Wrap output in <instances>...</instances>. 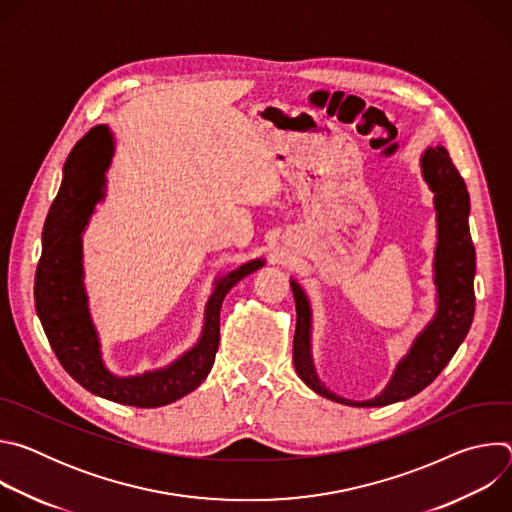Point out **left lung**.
Wrapping results in <instances>:
<instances>
[{"instance_id": "left-lung-1", "label": "left lung", "mask_w": 512, "mask_h": 512, "mask_svg": "<svg viewBox=\"0 0 512 512\" xmlns=\"http://www.w3.org/2000/svg\"><path fill=\"white\" fill-rule=\"evenodd\" d=\"M423 178L435 194L437 208V249H435V283L437 314L433 322L417 336L411 352L399 367L387 389L371 401H348L330 393L316 377L310 356V304L304 289L291 281L296 298L298 322L294 336V364L300 379L318 395L354 407H383L409 399L423 391L444 371L446 364L464 342L474 318V273L476 253L470 237L468 214L470 196L466 182L456 170L446 148H429L421 158Z\"/></svg>"}]
</instances>
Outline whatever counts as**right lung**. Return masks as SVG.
Masks as SVG:
<instances>
[{
	"label": "right lung",
	"instance_id": "add662e5",
	"mask_svg": "<svg viewBox=\"0 0 512 512\" xmlns=\"http://www.w3.org/2000/svg\"><path fill=\"white\" fill-rule=\"evenodd\" d=\"M111 156V133L105 125H97L77 141L64 162V178L42 233V255L34 283L36 310L56 358L79 385L121 405L162 407L188 395L206 379L221 340V306L227 291L257 271L263 261H249L216 281L200 342L172 367L129 379L111 375L99 356L81 281V231L101 198Z\"/></svg>",
	"mask_w": 512,
	"mask_h": 512
}]
</instances>
